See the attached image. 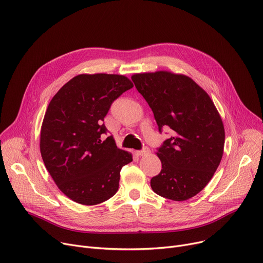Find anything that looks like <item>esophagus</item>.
Returning <instances> with one entry per match:
<instances>
[{"instance_id": "esophagus-1", "label": "esophagus", "mask_w": 263, "mask_h": 263, "mask_svg": "<svg viewBox=\"0 0 263 263\" xmlns=\"http://www.w3.org/2000/svg\"><path fill=\"white\" fill-rule=\"evenodd\" d=\"M150 153V149H149V147H144L143 149H141V150H139V151H136V155L139 156V157H143V156H146V155H148Z\"/></svg>"}]
</instances>
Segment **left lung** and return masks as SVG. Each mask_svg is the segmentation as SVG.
Wrapping results in <instances>:
<instances>
[{
  "instance_id": "left-lung-1",
  "label": "left lung",
  "mask_w": 263,
  "mask_h": 263,
  "mask_svg": "<svg viewBox=\"0 0 263 263\" xmlns=\"http://www.w3.org/2000/svg\"><path fill=\"white\" fill-rule=\"evenodd\" d=\"M153 109L159 132L173 135L157 148L162 170L150 181L158 195L186 200L209 183L223 157L224 124L209 95L182 74L168 71L132 76Z\"/></svg>"
}]
</instances>
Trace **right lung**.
I'll use <instances>...</instances> for the list:
<instances>
[{"instance_id": "obj_1", "label": "right lung", "mask_w": 263, "mask_h": 263, "mask_svg": "<svg viewBox=\"0 0 263 263\" xmlns=\"http://www.w3.org/2000/svg\"><path fill=\"white\" fill-rule=\"evenodd\" d=\"M133 87L118 74H80L57 92L40 132V153L59 189L73 201L93 205L116 194L131 154L117 148L103 123L112 103Z\"/></svg>"}]
</instances>
